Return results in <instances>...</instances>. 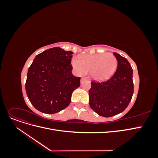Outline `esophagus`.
I'll return each instance as SVG.
<instances>
[{"instance_id":"1","label":"esophagus","mask_w":158,"mask_h":158,"mask_svg":"<svg viewBox=\"0 0 158 158\" xmlns=\"http://www.w3.org/2000/svg\"><path fill=\"white\" fill-rule=\"evenodd\" d=\"M85 80V78H81V84H82V82H84Z\"/></svg>"}]
</instances>
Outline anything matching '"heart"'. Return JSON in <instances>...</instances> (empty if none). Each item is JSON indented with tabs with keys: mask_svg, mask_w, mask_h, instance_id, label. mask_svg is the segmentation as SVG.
Instances as JSON below:
<instances>
[{
	"mask_svg": "<svg viewBox=\"0 0 158 158\" xmlns=\"http://www.w3.org/2000/svg\"><path fill=\"white\" fill-rule=\"evenodd\" d=\"M76 73L83 75L90 71L92 78L96 81H103L109 78L114 73L118 62L112 53L86 55L80 57H74L71 61Z\"/></svg>",
	"mask_w": 158,
	"mask_h": 158,
	"instance_id": "b5f03b06",
	"label": "heart"
}]
</instances>
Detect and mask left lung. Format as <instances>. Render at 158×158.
Returning <instances> with one entry per match:
<instances>
[{"mask_svg":"<svg viewBox=\"0 0 158 158\" xmlns=\"http://www.w3.org/2000/svg\"><path fill=\"white\" fill-rule=\"evenodd\" d=\"M117 59L116 72L107 81L91 82L89 106L99 115L110 117L121 113L128 107L134 92L132 69L125 57L114 52Z\"/></svg>","mask_w":158,"mask_h":158,"instance_id":"left-lung-1","label":"left lung"}]
</instances>
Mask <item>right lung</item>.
<instances>
[{
    "mask_svg": "<svg viewBox=\"0 0 158 158\" xmlns=\"http://www.w3.org/2000/svg\"><path fill=\"white\" fill-rule=\"evenodd\" d=\"M73 54L53 47L33 60L25 87L28 99L38 111L53 114L69 106L73 91L80 85V77L72 74Z\"/></svg>",
    "mask_w": 158,
    "mask_h": 158,
    "instance_id": "right-lung-1",
    "label": "right lung"
}]
</instances>
